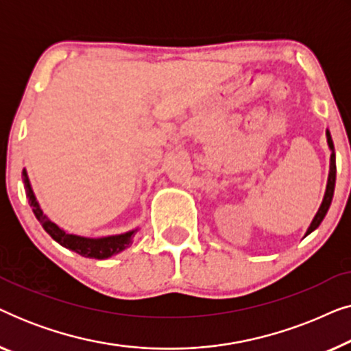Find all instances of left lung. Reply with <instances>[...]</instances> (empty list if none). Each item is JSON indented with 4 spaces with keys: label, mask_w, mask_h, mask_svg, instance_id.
<instances>
[{
    "label": "left lung",
    "mask_w": 351,
    "mask_h": 351,
    "mask_svg": "<svg viewBox=\"0 0 351 351\" xmlns=\"http://www.w3.org/2000/svg\"><path fill=\"white\" fill-rule=\"evenodd\" d=\"M328 143L330 147V150H334V145H332V138H330V134L328 132ZM334 185H335V153L332 152V155H330V172H329V180H328V186H326V193H324V199L323 203H321L318 213H316L313 222L310 223V228L306 234H310L313 230H316L319 227V223L323 222L324 215L328 214V209L330 206V201H332V195H334Z\"/></svg>",
    "instance_id": "left-lung-1"
}]
</instances>
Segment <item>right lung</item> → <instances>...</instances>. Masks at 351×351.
<instances>
[{
	"instance_id": "obj_1",
	"label": "right lung",
	"mask_w": 351,
	"mask_h": 351,
	"mask_svg": "<svg viewBox=\"0 0 351 351\" xmlns=\"http://www.w3.org/2000/svg\"><path fill=\"white\" fill-rule=\"evenodd\" d=\"M22 179H23V184H25V193H27L28 203H30V206L33 208V213H35L36 219L40 220L43 228L51 234V238L56 239V241L62 244L64 247L71 249V251L78 252L80 256L83 257H93V258H108L114 256V254L121 252L126 247H129L134 232L117 234V237L97 238V239L76 237V234H70L64 232V230L57 227L54 222H51V220L43 214L40 204H38L35 195H33L30 180H28L25 169L22 172Z\"/></svg>"
}]
</instances>
